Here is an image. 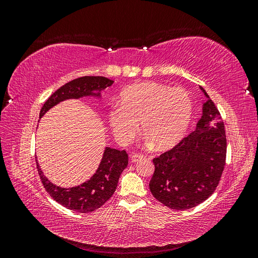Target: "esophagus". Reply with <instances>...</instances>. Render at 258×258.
I'll use <instances>...</instances> for the list:
<instances>
[{
	"label": "esophagus",
	"mask_w": 258,
	"mask_h": 258,
	"mask_svg": "<svg viewBox=\"0 0 258 258\" xmlns=\"http://www.w3.org/2000/svg\"><path fill=\"white\" fill-rule=\"evenodd\" d=\"M144 157H145V156L142 155V154H134L131 156V161L132 162H138L140 160L144 159Z\"/></svg>",
	"instance_id": "1"
}]
</instances>
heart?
Here are the masks:
<instances>
[{
	"mask_svg": "<svg viewBox=\"0 0 258 258\" xmlns=\"http://www.w3.org/2000/svg\"><path fill=\"white\" fill-rule=\"evenodd\" d=\"M191 113V98L185 89L148 82L124 89L119 103L114 104L108 112V121L120 143H129L141 122L147 144L156 143L165 148L183 137Z\"/></svg>",
	"mask_w": 258,
	"mask_h": 258,
	"instance_id": "obj_1",
	"label": "heart"
}]
</instances>
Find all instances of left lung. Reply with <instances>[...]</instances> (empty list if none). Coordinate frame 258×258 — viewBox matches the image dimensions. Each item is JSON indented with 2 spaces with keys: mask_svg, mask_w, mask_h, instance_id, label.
Returning a JSON list of instances; mask_svg holds the SVG:
<instances>
[{
  "mask_svg": "<svg viewBox=\"0 0 258 258\" xmlns=\"http://www.w3.org/2000/svg\"><path fill=\"white\" fill-rule=\"evenodd\" d=\"M200 88L208 100L196 129L170 151L153 159L151 192L173 210L191 209L207 200L220 183L226 162L224 122L213 101Z\"/></svg>",
  "mask_w": 258,
  "mask_h": 258,
  "instance_id": "8db88e82",
  "label": "left lung"
}]
</instances>
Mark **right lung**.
Listing matches in <instances>:
<instances>
[{"mask_svg":"<svg viewBox=\"0 0 258 258\" xmlns=\"http://www.w3.org/2000/svg\"><path fill=\"white\" fill-rule=\"evenodd\" d=\"M114 83L103 76H83L73 80L54 91L41 108L40 117L52 106L68 99H79L86 96L100 97V91ZM41 181L50 197L67 209L80 213L98 210L110 199L118 184L122 171L128 166V154L106 147L97 172L87 182L72 188H62L48 181L36 162Z\"/></svg>","mask_w":258,"mask_h":258,"instance_id":"add662e5","label":"right lung"}]
</instances>
